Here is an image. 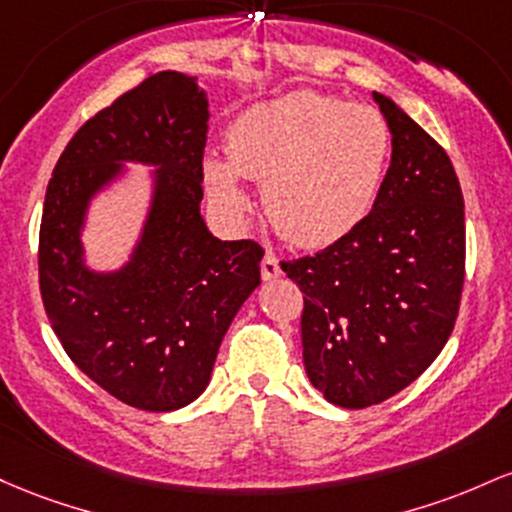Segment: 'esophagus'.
Returning <instances> with one entry per match:
<instances>
[{"label":"esophagus","instance_id":"obj_1","mask_svg":"<svg viewBox=\"0 0 512 512\" xmlns=\"http://www.w3.org/2000/svg\"><path fill=\"white\" fill-rule=\"evenodd\" d=\"M280 273H283V271H280L278 258H275L273 254H266V256H263V261H261V275H263V280H273V278H278Z\"/></svg>","mask_w":512,"mask_h":512}]
</instances>
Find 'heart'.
Listing matches in <instances>:
<instances>
[{
	"label": "heart",
	"instance_id": "heart-1",
	"mask_svg": "<svg viewBox=\"0 0 512 512\" xmlns=\"http://www.w3.org/2000/svg\"><path fill=\"white\" fill-rule=\"evenodd\" d=\"M389 154L392 135L377 108L297 91L241 113L227 132L229 164L208 159L205 181L232 212L249 210L237 176L261 183L278 232L295 244L321 246L365 220Z\"/></svg>",
	"mask_w": 512,
	"mask_h": 512
}]
</instances>
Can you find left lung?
I'll list each match as a JSON object with an SVG mask.
<instances>
[{
	"label": "left lung",
	"instance_id": "obj_1",
	"mask_svg": "<svg viewBox=\"0 0 512 512\" xmlns=\"http://www.w3.org/2000/svg\"><path fill=\"white\" fill-rule=\"evenodd\" d=\"M392 164L375 208L312 256L280 261L302 290L309 382L343 409L401 392L445 348L464 287V198L450 157L416 120L375 94Z\"/></svg>",
	"mask_w": 512,
	"mask_h": 512
}]
</instances>
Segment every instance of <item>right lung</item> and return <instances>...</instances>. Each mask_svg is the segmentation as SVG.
Here are the masks:
<instances>
[{
    "instance_id": "right-lung-1",
    "label": "right lung",
    "mask_w": 512,
    "mask_h": 512,
    "mask_svg": "<svg viewBox=\"0 0 512 512\" xmlns=\"http://www.w3.org/2000/svg\"><path fill=\"white\" fill-rule=\"evenodd\" d=\"M208 101L193 77L149 74L74 132L45 191L38 280L45 314L72 363L142 411H174L205 392L222 338L261 283L254 239L212 237L200 217ZM116 161L160 170L155 208L120 274L81 266L78 227Z\"/></svg>"
}]
</instances>
